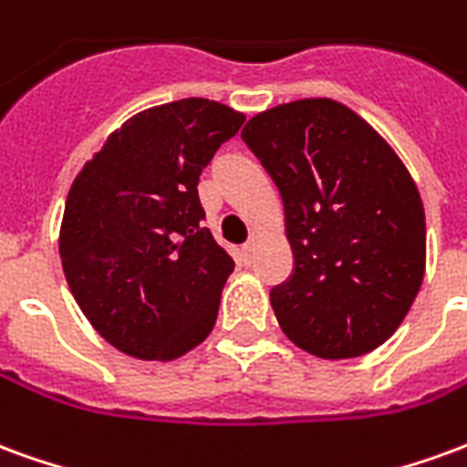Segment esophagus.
<instances>
[{
    "instance_id": "obj_1",
    "label": "esophagus",
    "mask_w": 467,
    "mask_h": 467,
    "mask_svg": "<svg viewBox=\"0 0 467 467\" xmlns=\"http://www.w3.org/2000/svg\"><path fill=\"white\" fill-rule=\"evenodd\" d=\"M254 250H257V240H247V243L243 244V253H244V257H253L254 254Z\"/></svg>"
}]
</instances>
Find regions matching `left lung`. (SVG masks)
<instances>
[{"instance_id":"8db88e82","label":"left lung","mask_w":467,"mask_h":467,"mask_svg":"<svg viewBox=\"0 0 467 467\" xmlns=\"http://www.w3.org/2000/svg\"><path fill=\"white\" fill-rule=\"evenodd\" d=\"M280 190L295 270L270 290L297 348L325 360L375 350L425 275V213L400 157L350 107L297 99L243 130Z\"/></svg>"}]
</instances>
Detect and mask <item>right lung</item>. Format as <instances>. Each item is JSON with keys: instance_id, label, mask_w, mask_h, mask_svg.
Listing matches in <instances>:
<instances>
[{"instance_id": "add662e5", "label": "right lung", "mask_w": 467, "mask_h": 467, "mask_svg": "<svg viewBox=\"0 0 467 467\" xmlns=\"http://www.w3.org/2000/svg\"><path fill=\"white\" fill-rule=\"evenodd\" d=\"M244 115L202 97L115 130L69 187L59 230L67 285L97 333L140 360H174L213 333L234 270L202 227L200 174Z\"/></svg>"}]
</instances>
